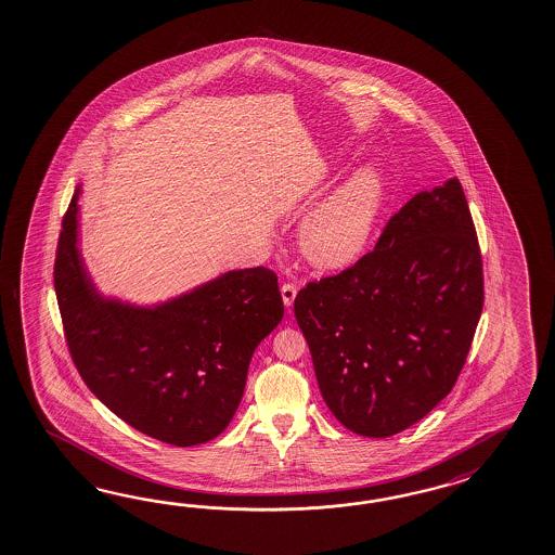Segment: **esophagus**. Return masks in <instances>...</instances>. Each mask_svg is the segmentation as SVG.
Masks as SVG:
<instances>
[{
    "instance_id": "34e87169",
    "label": "esophagus",
    "mask_w": 555,
    "mask_h": 555,
    "mask_svg": "<svg viewBox=\"0 0 555 555\" xmlns=\"http://www.w3.org/2000/svg\"><path fill=\"white\" fill-rule=\"evenodd\" d=\"M297 296V287L294 284H284L282 285V299H284V306L289 310L292 306H294V301H296Z\"/></svg>"
}]
</instances>
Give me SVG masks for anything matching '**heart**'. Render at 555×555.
I'll return each instance as SVG.
<instances>
[{
    "mask_svg": "<svg viewBox=\"0 0 555 555\" xmlns=\"http://www.w3.org/2000/svg\"><path fill=\"white\" fill-rule=\"evenodd\" d=\"M384 169L365 164L311 209L299 230V245L318 270H348L374 240L386 206Z\"/></svg>",
    "mask_w": 555,
    "mask_h": 555,
    "instance_id": "obj_1",
    "label": "heart"
}]
</instances>
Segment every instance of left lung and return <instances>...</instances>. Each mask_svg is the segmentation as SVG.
I'll list each match as a JSON object with an SVG mask.
<instances>
[{
    "label": "left lung",
    "mask_w": 555,
    "mask_h": 555,
    "mask_svg": "<svg viewBox=\"0 0 555 555\" xmlns=\"http://www.w3.org/2000/svg\"><path fill=\"white\" fill-rule=\"evenodd\" d=\"M481 308V256L457 178L413 195L374 251L294 304L325 405L365 438L400 434L450 393Z\"/></svg>",
    "instance_id": "8db88e82"
}]
</instances>
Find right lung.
I'll return each instance as SVG.
<instances>
[{"label":"right lung","instance_id":"right-lung-1","mask_svg":"<svg viewBox=\"0 0 555 555\" xmlns=\"http://www.w3.org/2000/svg\"><path fill=\"white\" fill-rule=\"evenodd\" d=\"M79 195L81 183L53 270L79 374L105 408L150 438L178 448L218 438L242 401L254 351L284 318L275 273L223 271L155 304L104 294L79 247Z\"/></svg>","mask_w":555,"mask_h":555}]
</instances>
